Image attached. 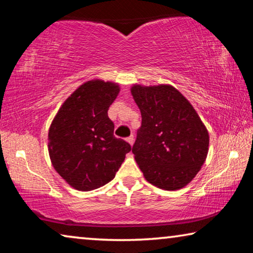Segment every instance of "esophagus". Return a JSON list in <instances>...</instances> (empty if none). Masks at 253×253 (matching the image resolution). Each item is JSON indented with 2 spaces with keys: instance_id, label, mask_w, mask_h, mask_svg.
Segmentation results:
<instances>
[{
  "instance_id": "34e87169",
  "label": "esophagus",
  "mask_w": 253,
  "mask_h": 253,
  "mask_svg": "<svg viewBox=\"0 0 253 253\" xmlns=\"http://www.w3.org/2000/svg\"><path fill=\"white\" fill-rule=\"evenodd\" d=\"M126 141H127L128 143H129L130 145H133V144H134V135H130L129 137H127Z\"/></svg>"
}]
</instances>
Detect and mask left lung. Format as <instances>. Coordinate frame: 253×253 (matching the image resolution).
<instances>
[{
	"instance_id": "8db88e82",
	"label": "left lung",
	"mask_w": 253,
	"mask_h": 253,
	"mask_svg": "<svg viewBox=\"0 0 253 253\" xmlns=\"http://www.w3.org/2000/svg\"><path fill=\"white\" fill-rule=\"evenodd\" d=\"M131 94L142 115L133 153L144 177L166 190L187 186L208 153L205 125L173 86L134 85Z\"/></svg>"
}]
</instances>
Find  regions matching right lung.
<instances>
[{
	"label": "right lung",
	"mask_w": 253,
	"mask_h": 253,
	"mask_svg": "<svg viewBox=\"0 0 253 253\" xmlns=\"http://www.w3.org/2000/svg\"><path fill=\"white\" fill-rule=\"evenodd\" d=\"M118 93L116 83L87 81L66 99L51 123V163L75 189L89 191L111 181L131 150L129 143L115 137V125L108 117Z\"/></svg>",
	"instance_id": "1"
}]
</instances>
